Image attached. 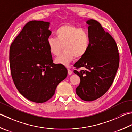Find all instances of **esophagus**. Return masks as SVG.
I'll return each mask as SVG.
<instances>
[{
    "instance_id": "34e87169",
    "label": "esophagus",
    "mask_w": 132,
    "mask_h": 132,
    "mask_svg": "<svg viewBox=\"0 0 132 132\" xmlns=\"http://www.w3.org/2000/svg\"><path fill=\"white\" fill-rule=\"evenodd\" d=\"M68 74L69 75H71V74H73V71H72V70H71L70 69H68Z\"/></svg>"
}]
</instances>
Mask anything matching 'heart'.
I'll use <instances>...</instances> for the list:
<instances>
[{"label": "heart", "instance_id": "1", "mask_svg": "<svg viewBox=\"0 0 132 132\" xmlns=\"http://www.w3.org/2000/svg\"><path fill=\"white\" fill-rule=\"evenodd\" d=\"M56 37L47 39L50 52L58 55L64 47V51L55 59L56 63L68 66L75 58L80 59L87 53L90 45L89 32L84 28L71 24L61 26L55 31Z\"/></svg>", "mask_w": 132, "mask_h": 132}]
</instances>
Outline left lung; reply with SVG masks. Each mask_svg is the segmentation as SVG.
I'll return each mask as SVG.
<instances>
[{
	"label": "left lung",
	"mask_w": 132,
	"mask_h": 132,
	"mask_svg": "<svg viewBox=\"0 0 132 132\" xmlns=\"http://www.w3.org/2000/svg\"><path fill=\"white\" fill-rule=\"evenodd\" d=\"M86 23L90 47L74 64V73L81 79L77 94L85 101H92L102 97L112 85L119 66L120 55L116 41L98 22L90 19ZM80 68L82 69L77 70Z\"/></svg>",
	"instance_id": "8db88e82"
}]
</instances>
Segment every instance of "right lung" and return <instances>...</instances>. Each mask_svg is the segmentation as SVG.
<instances>
[{
	"instance_id": "add662e5",
	"label": "right lung",
	"mask_w": 132,
	"mask_h": 132,
	"mask_svg": "<svg viewBox=\"0 0 132 132\" xmlns=\"http://www.w3.org/2000/svg\"><path fill=\"white\" fill-rule=\"evenodd\" d=\"M50 23L32 20L15 38L10 48V66L14 83L26 98L45 102L66 78L68 70L53 63L47 45Z\"/></svg>"
}]
</instances>
